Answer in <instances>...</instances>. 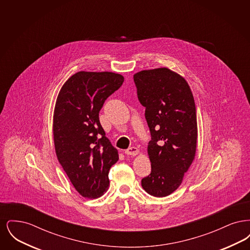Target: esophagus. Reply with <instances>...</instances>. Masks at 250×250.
<instances>
[{
  "label": "esophagus",
  "mask_w": 250,
  "mask_h": 250,
  "mask_svg": "<svg viewBox=\"0 0 250 250\" xmlns=\"http://www.w3.org/2000/svg\"><path fill=\"white\" fill-rule=\"evenodd\" d=\"M138 153H139V149L137 147H130L125 151V155H133V156L138 155Z\"/></svg>",
  "instance_id": "esophagus-1"
}]
</instances>
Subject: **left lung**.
<instances>
[{
	"label": "left lung",
	"mask_w": 250,
	"mask_h": 250,
	"mask_svg": "<svg viewBox=\"0 0 250 250\" xmlns=\"http://www.w3.org/2000/svg\"><path fill=\"white\" fill-rule=\"evenodd\" d=\"M133 78L151 133L148 155L152 169L142 186L152 196L166 197L180 187L195 158L194 97L187 81L166 67L138 72Z\"/></svg>",
	"instance_id": "obj_1"
}]
</instances>
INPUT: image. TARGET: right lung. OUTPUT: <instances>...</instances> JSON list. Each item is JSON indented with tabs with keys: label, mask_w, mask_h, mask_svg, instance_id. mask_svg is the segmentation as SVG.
<instances>
[{
	"label": "right lung",
	"mask_w": 250,
	"mask_h": 250,
	"mask_svg": "<svg viewBox=\"0 0 250 250\" xmlns=\"http://www.w3.org/2000/svg\"><path fill=\"white\" fill-rule=\"evenodd\" d=\"M125 79L112 72L80 71L60 90L53 114L57 158L72 185L84 198L95 199L107 190L108 171L118 159L99 122L105 100Z\"/></svg>",
	"instance_id": "1"
}]
</instances>
